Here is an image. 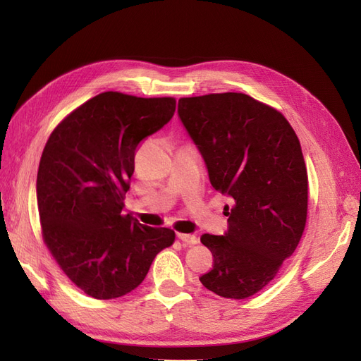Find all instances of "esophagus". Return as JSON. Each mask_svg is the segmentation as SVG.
Instances as JSON below:
<instances>
[{
	"mask_svg": "<svg viewBox=\"0 0 361 361\" xmlns=\"http://www.w3.org/2000/svg\"><path fill=\"white\" fill-rule=\"evenodd\" d=\"M178 238L185 245H194L199 243V238L195 235H191V233H178Z\"/></svg>",
	"mask_w": 361,
	"mask_h": 361,
	"instance_id": "34e87169",
	"label": "esophagus"
}]
</instances>
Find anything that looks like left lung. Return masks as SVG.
I'll return each instance as SVG.
<instances>
[{
	"mask_svg": "<svg viewBox=\"0 0 361 361\" xmlns=\"http://www.w3.org/2000/svg\"><path fill=\"white\" fill-rule=\"evenodd\" d=\"M178 114L211 185L232 199L227 232L202 235L214 267L202 285L244 300L292 256L307 220L309 180L300 140L280 111L244 93L180 97Z\"/></svg>",
	"mask_w": 361,
	"mask_h": 361,
	"instance_id": "left-lung-1",
	"label": "left lung"
}]
</instances>
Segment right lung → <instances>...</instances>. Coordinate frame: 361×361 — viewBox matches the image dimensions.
<instances>
[{
  "mask_svg": "<svg viewBox=\"0 0 361 361\" xmlns=\"http://www.w3.org/2000/svg\"><path fill=\"white\" fill-rule=\"evenodd\" d=\"M174 110V97L104 92L64 117L47 141L36 185L42 236L89 297L134 290L174 243L171 228L145 226L122 211L140 141L167 125Z\"/></svg>",
  "mask_w": 361,
  "mask_h": 361,
  "instance_id": "1",
  "label": "right lung"
}]
</instances>
